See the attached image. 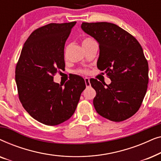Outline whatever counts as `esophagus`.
Instances as JSON below:
<instances>
[{"mask_svg":"<svg viewBox=\"0 0 161 161\" xmlns=\"http://www.w3.org/2000/svg\"><path fill=\"white\" fill-rule=\"evenodd\" d=\"M84 80H85V83H86V87H89L90 86H91L89 79L88 78H84Z\"/></svg>","mask_w":161,"mask_h":161,"instance_id":"obj_1","label":"esophagus"}]
</instances>
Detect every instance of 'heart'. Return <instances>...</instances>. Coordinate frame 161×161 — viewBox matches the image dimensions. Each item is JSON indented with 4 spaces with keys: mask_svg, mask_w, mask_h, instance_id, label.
Instances as JSON below:
<instances>
[{
    "mask_svg": "<svg viewBox=\"0 0 161 161\" xmlns=\"http://www.w3.org/2000/svg\"><path fill=\"white\" fill-rule=\"evenodd\" d=\"M91 40H92V39H89V38L83 39V42H82V45H83V44L86 43V42H89V41H91ZM80 72H82V73H86V70H80Z\"/></svg>",
    "mask_w": 161,
    "mask_h": 161,
    "instance_id": "heart-1",
    "label": "heart"
}]
</instances>
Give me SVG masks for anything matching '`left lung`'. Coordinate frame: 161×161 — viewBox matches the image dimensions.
Masks as SVG:
<instances>
[{
  "mask_svg": "<svg viewBox=\"0 0 161 161\" xmlns=\"http://www.w3.org/2000/svg\"><path fill=\"white\" fill-rule=\"evenodd\" d=\"M81 28L99 44L97 68L111 79L109 85L90 80L96 91L93 104L103 117L122 122L138 111L147 93L149 67L135 37L114 23H82Z\"/></svg>",
  "mask_w": 161,
  "mask_h": 161,
  "instance_id": "obj_1",
  "label": "left lung"
}]
</instances>
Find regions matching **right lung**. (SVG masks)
<instances>
[{
    "label": "right lung",
    "mask_w": 161,
    "mask_h": 161,
    "mask_svg": "<svg viewBox=\"0 0 161 161\" xmlns=\"http://www.w3.org/2000/svg\"><path fill=\"white\" fill-rule=\"evenodd\" d=\"M76 22L50 23L35 30L24 44L15 69L19 100L30 116L46 125H57L73 115L86 89L82 77L64 85L53 81L64 69V45Z\"/></svg>",
    "instance_id": "1"
}]
</instances>
